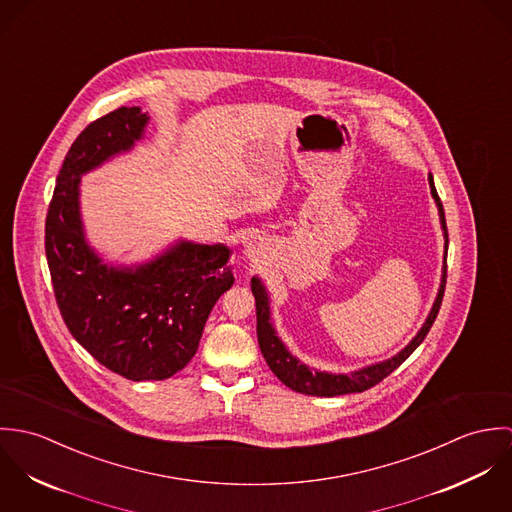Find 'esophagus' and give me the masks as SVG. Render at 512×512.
Masks as SVG:
<instances>
[{"mask_svg":"<svg viewBox=\"0 0 512 512\" xmlns=\"http://www.w3.org/2000/svg\"><path fill=\"white\" fill-rule=\"evenodd\" d=\"M246 252H248V256H252V258L258 256V254H260V244H256V242H254V244H248Z\"/></svg>","mask_w":512,"mask_h":512,"instance_id":"34e87169","label":"esophagus"}]
</instances>
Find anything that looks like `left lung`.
Segmentation results:
<instances>
[{"label": "left lung", "instance_id": "obj_1", "mask_svg": "<svg viewBox=\"0 0 512 512\" xmlns=\"http://www.w3.org/2000/svg\"><path fill=\"white\" fill-rule=\"evenodd\" d=\"M430 187H432V195L438 203L439 219H441V228L445 234V266H443V276H441V286H439L438 297L436 303L424 323V327L420 329V333L414 337V341L400 351L396 357L378 363V365L366 366L363 370H357L353 374H329V372H313L307 366L301 365L297 359H293L292 355L286 351V347L282 345V341L276 337V331L270 323V305H268V295L264 286L260 284V280L252 278V293L256 297V331H258V343H260V351L266 359L268 366L272 368V372L295 392L301 394H309V396H341V394H351V392H365L368 388L376 386L380 380H384L390 372H394L398 366L402 365L414 351L416 347L426 339V335L430 333L436 317H438L439 307H441V299L445 292V280H447V224H445V215H443V205L439 201L438 191L434 185V179L430 175Z\"/></svg>", "mask_w": 512, "mask_h": 512}]
</instances>
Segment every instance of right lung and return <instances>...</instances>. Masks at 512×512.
I'll return each mask as SVG.
<instances>
[{"label":"right lung","instance_id":"1","mask_svg":"<svg viewBox=\"0 0 512 512\" xmlns=\"http://www.w3.org/2000/svg\"><path fill=\"white\" fill-rule=\"evenodd\" d=\"M147 116L118 108L74 140L57 177L45 220L53 292L74 339L128 380H165L187 365L211 309L234 278L230 250L181 242L136 270L100 264L86 246L78 215L80 175L142 138Z\"/></svg>","mask_w":512,"mask_h":512}]
</instances>
